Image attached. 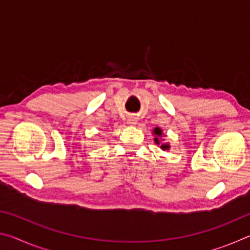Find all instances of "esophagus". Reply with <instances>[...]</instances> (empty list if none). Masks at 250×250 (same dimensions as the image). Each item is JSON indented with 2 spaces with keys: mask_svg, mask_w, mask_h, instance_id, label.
Segmentation results:
<instances>
[{
  "mask_svg": "<svg viewBox=\"0 0 250 250\" xmlns=\"http://www.w3.org/2000/svg\"><path fill=\"white\" fill-rule=\"evenodd\" d=\"M128 121H129L130 125H134L135 121H137V119H135V118H133V117H131V118H129Z\"/></svg>",
  "mask_w": 250,
  "mask_h": 250,
  "instance_id": "34e87169",
  "label": "esophagus"
}]
</instances>
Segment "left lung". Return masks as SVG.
<instances>
[{
	"instance_id": "left-lung-1",
	"label": "left lung",
	"mask_w": 250,
	"mask_h": 250,
	"mask_svg": "<svg viewBox=\"0 0 250 250\" xmlns=\"http://www.w3.org/2000/svg\"><path fill=\"white\" fill-rule=\"evenodd\" d=\"M153 133L155 135H158V137H161V135H162V130H161L160 128H155L154 131H153ZM154 140L156 142V145H160L159 138H155ZM168 147H170V146H168V145H162V146H161V149H162V150H168Z\"/></svg>"
}]
</instances>
